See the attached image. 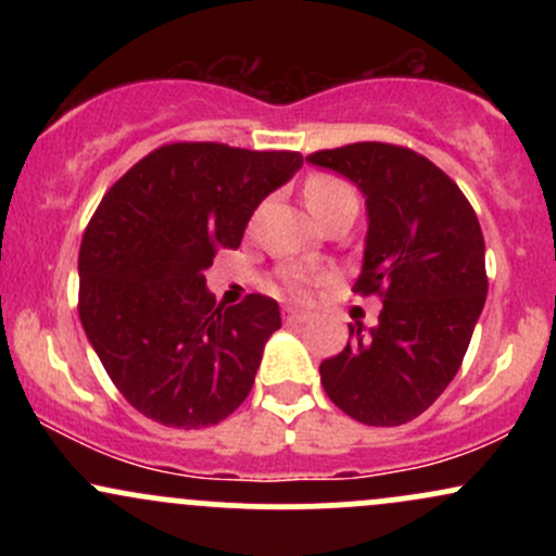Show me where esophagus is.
Instances as JSON below:
<instances>
[{"mask_svg": "<svg viewBox=\"0 0 556 556\" xmlns=\"http://www.w3.org/2000/svg\"><path fill=\"white\" fill-rule=\"evenodd\" d=\"M308 311H298V308H285V318L290 324H300V321H308Z\"/></svg>", "mask_w": 556, "mask_h": 556, "instance_id": "1", "label": "esophagus"}]
</instances>
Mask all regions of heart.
<instances>
[{"mask_svg":"<svg viewBox=\"0 0 556 556\" xmlns=\"http://www.w3.org/2000/svg\"><path fill=\"white\" fill-rule=\"evenodd\" d=\"M305 203H308L311 214L316 219H321L324 214L331 212V208L342 206V203H355L358 206V198H355V190L350 188L348 182L340 180V177H331V175H314L308 177L305 182ZM314 274L303 266H287L277 274V285L279 290L287 292L292 298H305L311 292V285H314Z\"/></svg>","mask_w":556,"mask_h":556,"instance_id":"obj_1","label":"heart"}]
</instances>
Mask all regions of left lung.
Returning a JSON list of instances; mask_svg holds the SVG:
<instances>
[{
  "label": "left lung",
  "instance_id": "1",
  "mask_svg": "<svg viewBox=\"0 0 556 556\" xmlns=\"http://www.w3.org/2000/svg\"><path fill=\"white\" fill-rule=\"evenodd\" d=\"M358 185L368 232L353 292L379 295V324H350L342 353L318 366L324 392L366 426L429 410L460 371L486 303V248L473 206L437 164L389 143L305 156Z\"/></svg>",
  "mask_w": 556,
  "mask_h": 556
}]
</instances>
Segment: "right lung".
I'll use <instances>...</instances> for the list:
<instances>
[{"mask_svg": "<svg viewBox=\"0 0 556 556\" xmlns=\"http://www.w3.org/2000/svg\"><path fill=\"white\" fill-rule=\"evenodd\" d=\"M300 167L298 151L169 143L101 198L80 242L78 314L114 387L146 418L203 429L248 397L282 327L279 305L266 295L216 305L203 271Z\"/></svg>", "mask_w": 556, "mask_h": 556, "instance_id": "right-lung-1", "label": "right lung"}]
</instances>
